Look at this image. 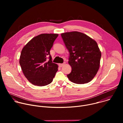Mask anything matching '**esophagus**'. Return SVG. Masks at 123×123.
<instances>
[{"instance_id":"1","label":"esophagus","mask_w":123,"mask_h":123,"mask_svg":"<svg viewBox=\"0 0 123 123\" xmlns=\"http://www.w3.org/2000/svg\"><path fill=\"white\" fill-rule=\"evenodd\" d=\"M65 63H62V64H59V66L60 67H63V66L65 65Z\"/></svg>"}]
</instances>
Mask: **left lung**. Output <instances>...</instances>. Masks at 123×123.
<instances>
[{"label":"left lung","mask_w":123,"mask_h":123,"mask_svg":"<svg viewBox=\"0 0 123 123\" xmlns=\"http://www.w3.org/2000/svg\"><path fill=\"white\" fill-rule=\"evenodd\" d=\"M61 36L69 52L68 62L72 68L67 77L76 84L90 82L98 71L101 57L96 42L78 31L63 33Z\"/></svg>","instance_id":"8db88e82"}]
</instances>
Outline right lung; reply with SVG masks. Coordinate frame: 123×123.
<instances>
[{
  "instance_id": "right-lung-1",
  "label": "right lung",
  "mask_w": 123,
  "mask_h": 123,
  "mask_svg": "<svg viewBox=\"0 0 123 123\" xmlns=\"http://www.w3.org/2000/svg\"><path fill=\"white\" fill-rule=\"evenodd\" d=\"M58 34L43 33L33 37L23 48L19 64L26 78L33 85L44 86L53 80L58 71L50 50Z\"/></svg>"
}]
</instances>
